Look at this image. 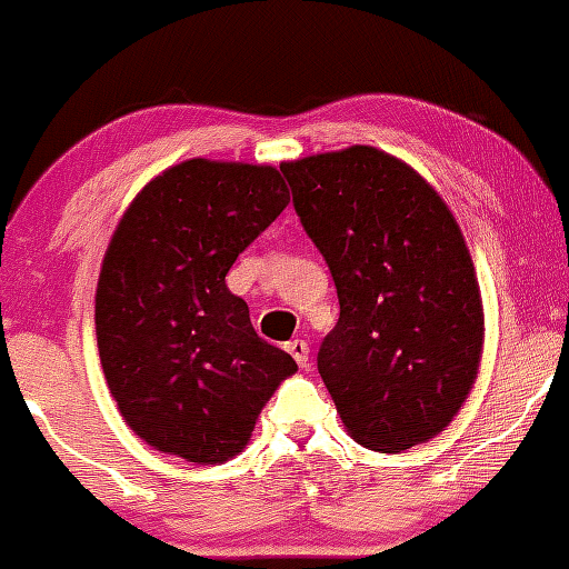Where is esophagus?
<instances>
[{
	"mask_svg": "<svg viewBox=\"0 0 569 569\" xmlns=\"http://www.w3.org/2000/svg\"><path fill=\"white\" fill-rule=\"evenodd\" d=\"M287 353L298 361V367H306L308 363V342L306 340H292L287 342Z\"/></svg>",
	"mask_w": 569,
	"mask_h": 569,
	"instance_id": "obj_1",
	"label": "esophagus"
}]
</instances>
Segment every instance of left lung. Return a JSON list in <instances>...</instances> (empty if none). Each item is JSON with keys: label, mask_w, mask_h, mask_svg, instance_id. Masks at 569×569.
I'll return each instance as SVG.
<instances>
[{"label": "left lung", "mask_w": 569, "mask_h": 569, "mask_svg": "<svg viewBox=\"0 0 569 569\" xmlns=\"http://www.w3.org/2000/svg\"><path fill=\"white\" fill-rule=\"evenodd\" d=\"M279 168L338 287L319 375L346 432L382 453L427 443L465 406L486 342L459 223L430 181L377 147Z\"/></svg>", "instance_id": "obj_1"}]
</instances>
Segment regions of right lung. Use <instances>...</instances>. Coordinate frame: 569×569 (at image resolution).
I'll return each instance as SVG.
<instances>
[{"mask_svg":"<svg viewBox=\"0 0 569 569\" xmlns=\"http://www.w3.org/2000/svg\"><path fill=\"white\" fill-rule=\"evenodd\" d=\"M287 202L279 168L192 158L147 181L118 221L97 282V348L118 411L156 451L223 465L298 371L227 287Z\"/></svg>","mask_w":569,"mask_h":569,"instance_id":"add662e5","label":"right lung"}]
</instances>
